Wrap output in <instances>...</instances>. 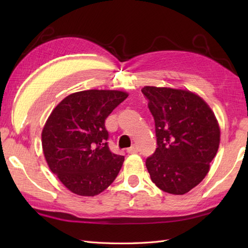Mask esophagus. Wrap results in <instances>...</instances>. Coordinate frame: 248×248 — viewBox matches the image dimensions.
<instances>
[{
  "instance_id": "1",
  "label": "esophagus",
  "mask_w": 248,
  "mask_h": 248,
  "mask_svg": "<svg viewBox=\"0 0 248 248\" xmlns=\"http://www.w3.org/2000/svg\"><path fill=\"white\" fill-rule=\"evenodd\" d=\"M138 147L136 146H133V147H130V148L127 149V152L130 155H133V154H138Z\"/></svg>"
}]
</instances>
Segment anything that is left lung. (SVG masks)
I'll return each instance as SVG.
<instances>
[{"label": "left lung", "mask_w": 248, "mask_h": 248, "mask_svg": "<svg viewBox=\"0 0 248 248\" xmlns=\"http://www.w3.org/2000/svg\"><path fill=\"white\" fill-rule=\"evenodd\" d=\"M155 118L157 148L147 157L151 180L162 191L183 195L203 180L217 155L220 130L204 100L189 91L145 86Z\"/></svg>", "instance_id": "8db88e82"}]
</instances>
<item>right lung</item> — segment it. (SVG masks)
<instances>
[{"label": "right lung", "instance_id": "1", "mask_svg": "<svg viewBox=\"0 0 248 248\" xmlns=\"http://www.w3.org/2000/svg\"><path fill=\"white\" fill-rule=\"evenodd\" d=\"M128 97L120 91L78 92L52 110L41 133L43 150L51 171L80 196H94L117 177L124 155L108 145L105 119Z\"/></svg>", "mask_w": 248, "mask_h": 248}]
</instances>
